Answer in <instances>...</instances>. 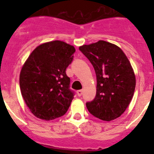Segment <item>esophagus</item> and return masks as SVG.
Instances as JSON below:
<instances>
[{
	"label": "esophagus",
	"mask_w": 154,
	"mask_h": 154,
	"mask_svg": "<svg viewBox=\"0 0 154 154\" xmlns=\"http://www.w3.org/2000/svg\"><path fill=\"white\" fill-rule=\"evenodd\" d=\"M77 95H78V96H82V90H78L77 91Z\"/></svg>",
	"instance_id": "1"
}]
</instances>
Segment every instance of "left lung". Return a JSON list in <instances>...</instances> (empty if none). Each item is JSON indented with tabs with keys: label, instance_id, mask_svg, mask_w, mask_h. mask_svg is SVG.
Segmentation results:
<instances>
[{
	"label": "left lung",
	"instance_id": "obj_1",
	"mask_svg": "<svg viewBox=\"0 0 154 154\" xmlns=\"http://www.w3.org/2000/svg\"><path fill=\"white\" fill-rule=\"evenodd\" d=\"M93 66L96 75V95L87 102L95 117L111 121L128 107L135 91L136 79L130 61L118 46L105 41L79 47Z\"/></svg>",
	"mask_w": 154,
	"mask_h": 154
}]
</instances>
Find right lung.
Here are the masks:
<instances>
[{"mask_svg":"<svg viewBox=\"0 0 154 154\" xmlns=\"http://www.w3.org/2000/svg\"><path fill=\"white\" fill-rule=\"evenodd\" d=\"M75 49L61 41L42 44L31 52L20 73V89L31 112L52 120L66 113L74 98L66 69Z\"/></svg>","mask_w":154,"mask_h":154,"instance_id":"right-lung-1","label":"right lung"}]
</instances>
